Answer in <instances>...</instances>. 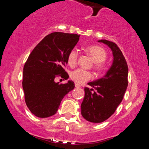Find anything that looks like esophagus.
<instances>
[{"label":"esophagus","mask_w":149,"mask_h":149,"mask_svg":"<svg viewBox=\"0 0 149 149\" xmlns=\"http://www.w3.org/2000/svg\"><path fill=\"white\" fill-rule=\"evenodd\" d=\"M75 86H76V88H79L80 85H78V84H77V83H76V84H75Z\"/></svg>","instance_id":"34e87169"}]
</instances>
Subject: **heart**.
I'll return each mask as SVG.
<instances>
[{
  "label": "heart",
  "mask_w": 149,
  "mask_h": 149,
  "mask_svg": "<svg viewBox=\"0 0 149 149\" xmlns=\"http://www.w3.org/2000/svg\"><path fill=\"white\" fill-rule=\"evenodd\" d=\"M86 51L90 54L95 61V67L98 70L104 69V61L107 57V53L103 47L97 45L89 46L86 47ZM79 52L76 48H73L68 54L67 61L70 66H75L78 61ZM93 74L91 71L83 69L74 70L71 73V78L77 84H83L85 82L91 80Z\"/></svg>",
  "instance_id": "heart-1"
}]
</instances>
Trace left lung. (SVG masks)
Here are the masks:
<instances>
[{"label": "left lung", "mask_w": 149, "mask_h": 149, "mask_svg": "<svg viewBox=\"0 0 149 149\" xmlns=\"http://www.w3.org/2000/svg\"><path fill=\"white\" fill-rule=\"evenodd\" d=\"M111 49L113 64L104 77L88 84L81 104V114L85 120L99 123L111 117L123 99L128 85V66L122 52L115 42L100 40Z\"/></svg>", "instance_id": "1"}]
</instances>
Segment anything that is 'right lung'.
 Listing matches in <instances>:
<instances>
[{
  "label": "right lung",
  "mask_w": 149,
  "mask_h": 149,
  "mask_svg": "<svg viewBox=\"0 0 149 149\" xmlns=\"http://www.w3.org/2000/svg\"><path fill=\"white\" fill-rule=\"evenodd\" d=\"M80 35L54 32L34 47L23 69L22 87L25 102L32 113L47 118L56 113L61 101L74 88V83H55L57 77L67 79L64 67L68 54L79 40Z\"/></svg>",
  "instance_id": "add662e5"
}]
</instances>
